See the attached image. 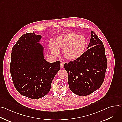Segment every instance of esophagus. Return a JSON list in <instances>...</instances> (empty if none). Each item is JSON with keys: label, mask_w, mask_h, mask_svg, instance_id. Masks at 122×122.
Masks as SVG:
<instances>
[{"label": "esophagus", "mask_w": 122, "mask_h": 122, "mask_svg": "<svg viewBox=\"0 0 122 122\" xmlns=\"http://www.w3.org/2000/svg\"><path fill=\"white\" fill-rule=\"evenodd\" d=\"M60 66H61V68L64 67V64L63 63H61L60 64Z\"/></svg>", "instance_id": "esophagus-1"}]
</instances>
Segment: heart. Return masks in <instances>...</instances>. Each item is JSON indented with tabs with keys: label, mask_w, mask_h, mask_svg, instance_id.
Returning <instances> with one entry per match:
<instances>
[{
	"label": "heart",
	"mask_w": 122,
	"mask_h": 122,
	"mask_svg": "<svg viewBox=\"0 0 122 122\" xmlns=\"http://www.w3.org/2000/svg\"><path fill=\"white\" fill-rule=\"evenodd\" d=\"M87 46V40L82 36L75 32H66L60 34L55 40L54 42L49 43L51 54L58 55L59 49H62L63 57L68 61H75L84 53Z\"/></svg>",
	"instance_id": "obj_1"
}]
</instances>
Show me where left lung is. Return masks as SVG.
<instances>
[{"label":"left lung","mask_w":122,"mask_h":122,"mask_svg":"<svg viewBox=\"0 0 122 122\" xmlns=\"http://www.w3.org/2000/svg\"><path fill=\"white\" fill-rule=\"evenodd\" d=\"M88 50L78 59L64 64L70 90L80 96L91 94L102 85L107 69L105 50L101 41L91 31Z\"/></svg>","instance_id":"obj_1"}]
</instances>
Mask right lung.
<instances>
[{
    "instance_id": "add662e5",
    "label": "right lung",
    "mask_w": 122,
    "mask_h": 122,
    "mask_svg": "<svg viewBox=\"0 0 122 122\" xmlns=\"http://www.w3.org/2000/svg\"><path fill=\"white\" fill-rule=\"evenodd\" d=\"M42 36L36 33L22 36L13 47L10 71L16 90L24 96L38 99L50 91L51 83L60 69V61L50 63L44 58Z\"/></svg>"
}]
</instances>
